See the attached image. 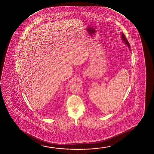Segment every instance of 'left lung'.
Here are the masks:
<instances>
[{
	"label": "left lung",
	"mask_w": 154,
	"mask_h": 154,
	"mask_svg": "<svg viewBox=\"0 0 154 154\" xmlns=\"http://www.w3.org/2000/svg\"><path fill=\"white\" fill-rule=\"evenodd\" d=\"M122 38L123 42H124V44H125L129 48H130V44H129V43L128 41L127 40L126 36H125L124 34H123V33L122 34Z\"/></svg>",
	"instance_id": "obj_1"
}]
</instances>
